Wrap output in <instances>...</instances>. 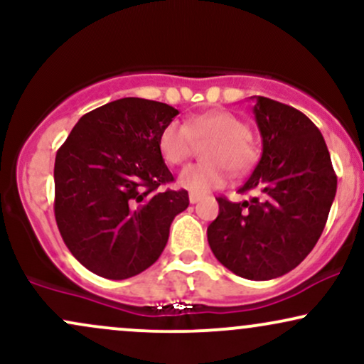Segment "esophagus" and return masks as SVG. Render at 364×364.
<instances>
[{
    "label": "esophagus",
    "instance_id": "34e87169",
    "mask_svg": "<svg viewBox=\"0 0 364 364\" xmlns=\"http://www.w3.org/2000/svg\"><path fill=\"white\" fill-rule=\"evenodd\" d=\"M200 200H202V196L200 195H195V193H190V202L191 203H198Z\"/></svg>",
    "mask_w": 364,
    "mask_h": 364
}]
</instances>
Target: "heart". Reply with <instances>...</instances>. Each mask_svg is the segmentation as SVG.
Listing matches in <instances>:
<instances>
[{
	"mask_svg": "<svg viewBox=\"0 0 364 364\" xmlns=\"http://www.w3.org/2000/svg\"><path fill=\"white\" fill-rule=\"evenodd\" d=\"M195 141H210L203 152L207 162L183 169L178 178L179 186L195 195L224 186L228 168L236 174L245 173L257 157L248 127L231 112H210L188 118L185 124L178 121L166 124L159 135V150L168 164L179 166L193 154Z\"/></svg>",
	"mask_w": 364,
	"mask_h": 364,
	"instance_id": "1",
	"label": "heart"
}]
</instances>
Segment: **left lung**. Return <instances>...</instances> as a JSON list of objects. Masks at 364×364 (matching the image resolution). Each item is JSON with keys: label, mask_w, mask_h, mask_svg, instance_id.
<instances>
[{"label": "left lung", "mask_w": 364, "mask_h": 364, "mask_svg": "<svg viewBox=\"0 0 364 364\" xmlns=\"http://www.w3.org/2000/svg\"><path fill=\"white\" fill-rule=\"evenodd\" d=\"M262 157L240 193L219 196V215L208 225L212 253L225 269L250 281L291 272L323 231L337 191V176L320 129L301 111L253 95Z\"/></svg>", "instance_id": "1"}]
</instances>
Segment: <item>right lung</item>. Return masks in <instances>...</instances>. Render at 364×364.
Here are the masks:
<instances>
[{
  "instance_id": "add662e5",
  "label": "right lung",
  "mask_w": 364,
  "mask_h": 364,
  "mask_svg": "<svg viewBox=\"0 0 364 364\" xmlns=\"http://www.w3.org/2000/svg\"><path fill=\"white\" fill-rule=\"evenodd\" d=\"M179 114L164 102L124 97L83 114L56 154L54 215L63 241L90 272L123 281L164 252L169 228L190 205L159 150Z\"/></svg>"
}]
</instances>
